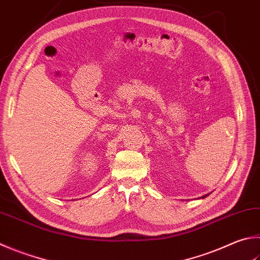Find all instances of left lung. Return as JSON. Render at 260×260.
<instances>
[{
  "mask_svg": "<svg viewBox=\"0 0 260 260\" xmlns=\"http://www.w3.org/2000/svg\"><path fill=\"white\" fill-rule=\"evenodd\" d=\"M205 197H207V196H205ZM205 197H202V198H205Z\"/></svg>",
  "mask_w": 260,
  "mask_h": 260,
  "instance_id": "1",
  "label": "left lung"
}]
</instances>
